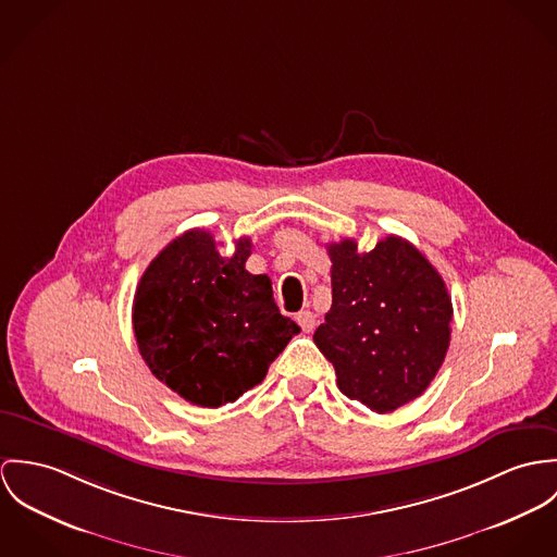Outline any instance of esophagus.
<instances>
[{
    "instance_id": "esophagus-1",
    "label": "esophagus",
    "mask_w": 557,
    "mask_h": 557,
    "mask_svg": "<svg viewBox=\"0 0 557 557\" xmlns=\"http://www.w3.org/2000/svg\"><path fill=\"white\" fill-rule=\"evenodd\" d=\"M295 320L299 322V326H301L306 333H311L313 326H315V313L309 311V309H301V311L295 315Z\"/></svg>"
}]
</instances>
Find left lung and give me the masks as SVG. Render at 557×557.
I'll return each mask as SVG.
<instances>
[{
    "instance_id": "left-lung-1",
    "label": "left lung",
    "mask_w": 557,
    "mask_h": 557,
    "mask_svg": "<svg viewBox=\"0 0 557 557\" xmlns=\"http://www.w3.org/2000/svg\"><path fill=\"white\" fill-rule=\"evenodd\" d=\"M326 251L333 304L313 342L346 397L377 414L393 412L423 395L446 357L453 320L446 284L419 249L395 235L366 253L355 239Z\"/></svg>"
}]
</instances>
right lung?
I'll return each instance as SVG.
<instances>
[{
	"label": "right lung",
	"instance_id": "obj_1",
	"mask_svg": "<svg viewBox=\"0 0 557 557\" xmlns=\"http://www.w3.org/2000/svg\"><path fill=\"white\" fill-rule=\"evenodd\" d=\"M251 239L222 256L207 231L191 228L145 269L132 306L143 361L186 401L220 408L260 384L301 329L282 315L271 280L251 275Z\"/></svg>",
	"mask_w": 557,
	"mask_h": 557
}]
</instances>
